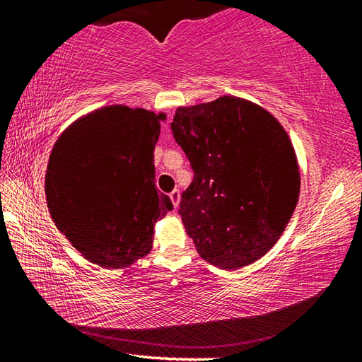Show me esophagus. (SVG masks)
<instances>
[{"label": "esophagus", "mask_w": 362, "mask_h": 362, "mask_svg": "<svg viewBox=\"0 0 362 362\" xmlns=\"http://www.w3.org/2000/svg\"><path fill=\"white\" fill-rule=\"evenodd\" d=\"M169 198H170V201H173V204H174V207H177L179 206V201H180V192L179 189H173V192H170V194H169Z\"/></svg>", "instance_id": "34e87169"}]
</instances>
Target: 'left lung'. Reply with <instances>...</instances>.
Returning a JSON list of instances; mask_svg holds the SVG:
<instances>
[{"mask_svg":"<svg viewBox=\"0 0 362 362\" xmlns=\"http://www.w3.org/2000/svg\"><path fill=\"white\" fill-rule=\"evenodd\" d=\"M193 182L179 214L211 265L238 269L272 249L296 209L300 173L279 121L233 95L179 107L170 122Z\"/></svg>","mask_w":362,"mask_h":362,"instance_id":"1","label":"left lung"}]
</instances>
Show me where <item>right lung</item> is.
<instances>
[{"mask_svg": "<svg viewBox=\"0 0 362 362\" xmlns=\"http://www.w3.org/2000/svg\"><path fill=\"white\" fill-rule=\"evenodd\" d=\"M164 113L110 105L60 134L49 156L46 203L84 259L126 268L151 250L153 228L173 211L155 185L153 150Z\"/></svg>", "mask_w": 362, "mask_h": 362, "instance_id": "1", "label": "right lung"}]
</instances>
